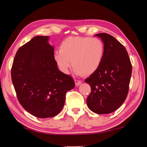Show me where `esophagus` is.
<instances>
[{
  "instance_id": "obj_1",
  "label": "esophagus",
  "mask_w": 147,
  "mask_h": 147,
  "mask_svg": "<svg viewBox=\"0 0 147 147\" xmlns=\"http://www.w3.org/2000/svg\"><path fill=\"white\" fill-rule=\"evenodd\" d=\"M75 84H76V86H80V84H82V82L80 81V80H75Z\"/></svg>"
}]
</instances>
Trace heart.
<instances>
[{"label":"heart","instance_id":"b5f03b06","mask_svg":"<svg viewBox=\"0 0 147 147\" xmlns=\"http://www.w3.org/2000/svg\"><path fill=\"white\" fill-rule=\"evenodd\" d=\"M104 53V43L99 38L69 37L60 44L54 59L64 73L69 71L73 63L76 74L90 76L99 69Z\"/></svg>","mask_w":147,"mask_h":147}]
</instances>
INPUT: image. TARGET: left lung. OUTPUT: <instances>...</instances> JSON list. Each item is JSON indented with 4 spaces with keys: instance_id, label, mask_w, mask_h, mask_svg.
Wrapping results in <instances>:
<instances>
[{
    "instance_id": "left-lung-1",
    "label": "left lung",
    "mask_w": 147,
    "mask_h": 147,
    "mask_svg": "<svg viewBox=\"0 0 147 147\" xmlns=\"http://www.w3.org/2000/svg\"><path fill=\"white\" fill-rule=\"evenodd\" d=\"M95 35L104 42L105 53L99 69L85 80L91 87L87 105L96 114H110L127 97L132 64L126 48L113 36L104 33Z\"/></svg>"
}]
</instances>
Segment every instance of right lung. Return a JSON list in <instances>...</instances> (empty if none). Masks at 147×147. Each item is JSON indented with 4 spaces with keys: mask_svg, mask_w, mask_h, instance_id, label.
<instances>
[{
    "mask_svg": "<svg viewBox=\"0 0 147 147\" xmlns=\"http://www.w3.org/2000/svg\"><path fill=\"white\" fill-rule=\"evenodd\" d=\"M48 36H37L18 49L11 68V79L23 108L40 118L57 115L66 92L75 86L73 78L57 68L54 48Z\"/></svg>",
    "mask_w": 147,
    "mask_h": 147,
    "instance_id": "1",
    "label": "right lung"
}]
</instances>
